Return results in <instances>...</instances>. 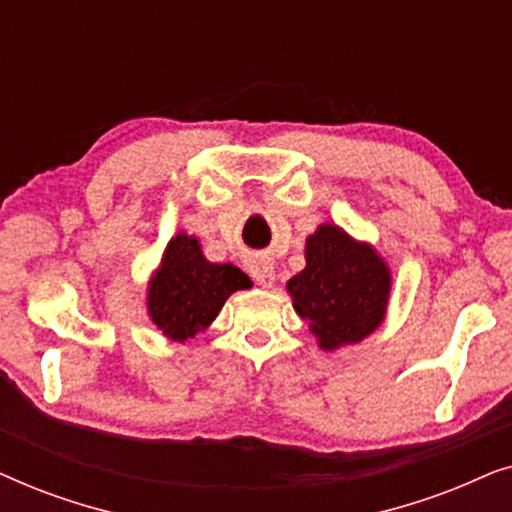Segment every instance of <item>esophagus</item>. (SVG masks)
<instances>
[{
  "label": "esophagus",
  "instance_id": "34e87169",
  "mask_svg": "<svg viewBox=\"0 0 512 512\" xmlns=\"http://www.w3.org/2000/svg\"><path fill=\"white\" fill-rule=\"evenodd\" d=\"M251 275H254L256 282L265 286V289H270V286L275 284V268H272L270 261H258L254 268H251Z\"/></svg>",
  "mask_w": 512,
  "mask_h": 512
}]
</instances>
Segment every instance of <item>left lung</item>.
I'll list each match as a JSON object with an SVG mask.
<instances>
[{
    "label": "left lung",
    "instance_id": "obj_1",
    "mask_svg": "<svg viewBox=\"0 0 512 512\" xmlns=\"http://www.w3.org/2000/svg\"><path fill=\"white\" fill-rule=\"evenodd\" d=\"M305 263L286 289L321 349L354 345L382 324L391 272L370 244L356 242L333 223H321L307 237Z\"/></svg>",
    "mask_w": 512,
    "mask_h": 512
}]
</instances>
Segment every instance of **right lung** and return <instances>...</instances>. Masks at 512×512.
Listing matches in <instances>:
<instances>
[{"instance_id":"right-lung-1","label":"right lung","mask_w":512,"mask_h":512,"mask_svg":"<svg viewBox=\"0 0 512 512\" xmlns=\"http://www.w3.org/2000/svg\"><path fill=\"white\" fill-rule=\"evenodd\" d=\"M249 284V277L235 265L209 263L198 237L179 233L153 272L146 307L167 338L184 342L212 324L230 293Z\"/></svg>"}]
</instances>
